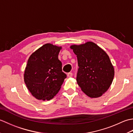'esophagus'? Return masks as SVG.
Segmentation results:
<instances>
[{
	"mask_svg": "<svg viewBox=\"0 0 133 133\" xmlns=\"http://www.w3.org/2000/svg\"><path fill=\"white\" fill-rule=\"evenodd\" d=\"M67 77H68L69 78H71L72 77V73L71 72H69L67 74Z\"/></svg>",
	"mask_w": 133,
	"mask_h": 133,
	"instance_id": "1",
	"label": "esophagus"
}]
</instances>
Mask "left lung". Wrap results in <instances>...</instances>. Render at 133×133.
Masks as SVG:
<instances>
[{"label": "left lung", "mask_w": 133, "mask_h": 133, "mask_svg": "<svg viewBox=\"0 0 133 133\" xmlns=\"http://www.w3.org/2000/svg\"><path fill=\"white\" fill-rule=\"evenodd\" d=\"M79 66L77 82L84 94L90 98L102 95L111 85L114 69L104 51L92 42L71 45Z\"/></svg>", "instance_id": "1"}]
</instances>
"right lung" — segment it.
I'll use <instances>...</instances> for the list:
<instances>
[{"mask_svg":"<svg viewBox=\"0 0 133 133\" xmlns=\"http://www.w3.org/2000/svg\"><path fill=\"white\" fill-rule=\"evenodd\" d=\"M62 47L47 43L30 55L24 81L31 94L39 100L49 101L60 90L67 75L62 72L58 54Z\"/></svg>","mask_w":133,"mask_h":133,"instance_id":"right-lung-1","label":"right lung"}]
</instances>
